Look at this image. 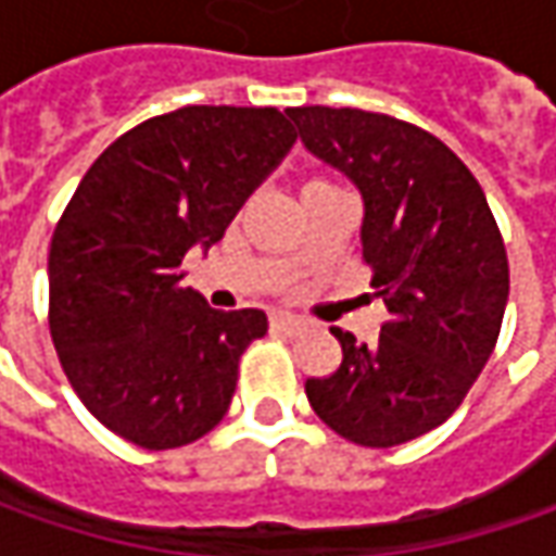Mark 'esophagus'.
I'll return each instance as SVG.
<instances>
[{
  "instance_id": "obj_1",
  "label": "esophagus",
  "mask_w": 556,
  "mask_h": 556,
  "mask_svg": "<svg viewBox=\"0 0 556 556\" xmlns=\"http://www.w3.org/2000/svg\"><path fill=\"white\" fill-rule=\"evenodd\" d=\"M271 331L281 333V337H296V333L306 331V321L296 318V315H288V312H275L271 315Z\"/></svg>"
}]
</instances>
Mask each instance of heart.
<instances>
[{
  "instance_id": "obj_1",
  "label": "heart",
  "mask_w": 556,
  "mask_h": 556,
  "mask_svg": "<svg viewBox=\"0 0 556 556\" xmlns=\"http://www.w3.org/2000/svg\"><path fill=\"white\" fill-rule=\"evenodd\" d=\"M312 185H325V182H312Z\"/></svg>"
}]
</instances>
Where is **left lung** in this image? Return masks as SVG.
Returning a JSON list of instances; mask_svg holds the SVG:
<instances>
[{
    "instance_id": "1",
    "label": "left lung",
    "mask_w": 556,
    "mask_h": 556,
    "mask_svg": "<svg viewBox=\"0 0 556 556\" xmlns=\"http://www.w3.org/2000/svg\"><path fill=\"white\" fill-rule=\"evenodd\" d=\"M303 148L362 194V253L383 300L377 343L331 328L343 362L306 380L315 415L368 448L424 437L485 368L507 306V253L473 173L430 132L355 108H288Z\"/></svg>"
}]
</instances>
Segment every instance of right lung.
Returning <instances> with one entry per match:
<instances>
[{
  "label": "right lung",
  "instance_id": "add662e5",
  "mask_svg": "<svg viewBox=\"0 0 556 556\" xmlns=\"http://www.w3.org/2000/svg\"><path fill=\"white\" fill-rule=\"evenodd\" d=\"M296 132L275 108L191 104L144 119L98 157L49 250V328L76 395L141 448L210 433L263 309H210L182 285L188 250L223 241Z\"/></svg>",
  "mask_w": 556,
  "mask_h": 556
}]
</instances>
